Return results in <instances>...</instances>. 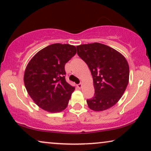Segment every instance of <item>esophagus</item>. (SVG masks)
I'll list each match as a JSON object with an SVG mask.
<instances>
[{"mask_svg":"<svg viewBox=\"0 0 151 151\" xmlns=\"http://www.w3.org/2000/svg\"><path fill=\"white\" fill-rule=\"evenodd\" d=\"M77 87H78V88L80 89V88H82V87H83V84H82V83L78 84V85H77Z\"/></svg>","mask_w":151,"mask_h":151,"instance_id":"34e87169","label":"esophagus"}]
</instances>
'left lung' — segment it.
<instances>
[{
  "label": "left lung",
  "mask_w": 151,
  "mask_h": 151,
  "mask_svg": "<svg viewBox=\"0 0 151 151\" xmlns=\"http://www.w3.org/2000/svg\"><path fill=\"white\" fill-rule=\"evenodd\" d=\"M77 53L89 66L95 93L87 100L88 107L104 111L122 97L129 82L130 69L126 58L107 45L93 43L77 46Z\"/></svg>",
  "instance_id": "left-lung-1"
}]
</instances>
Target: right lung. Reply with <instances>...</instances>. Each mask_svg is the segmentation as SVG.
Instances as JSON below:
<instances>
[{
  "instance_id": "1",
  "label": "right lung",
  "mask_w": 151,
  "mask_h": 151,
  "mask_svg": "<svg viewBox=\"0 0 151 151\" xmlns=\"http://www.w3.org/2000/svg\"><path fill=\"white\" fill-rule=\"evenodd\" d=\"M76 46L54 44L33 56L25 68L24 85L35 104L45 111L60 112L75 90L66 83L64 66L76 53Z\"/></svg>"
}]
</instances>
